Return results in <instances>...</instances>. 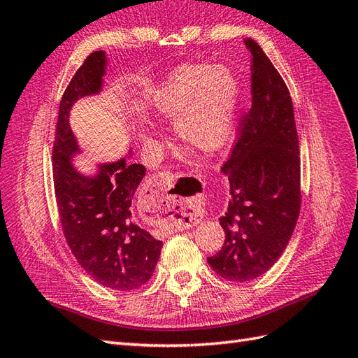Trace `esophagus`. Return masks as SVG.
<instances>
[{"label":"esophagus","instance_id":"1","mask_svg":"<svg viewBox=\"0 0 358 358\" xmlns=\"http://www.w3.org/2000/svg\"><path fill=\"white\" fill-rule=\"evenodd\" d=\"M176 175L169 171H161L158 175L152 176L144 192V203L150 218L162 220L164 217L169 220L179 221L183 224H189L197 215V209L194 208V196L176 194L173 196L169 192L173 183L176 180Z\"/></svg>","mask_w":358,"mask_h":358}]
</instances>
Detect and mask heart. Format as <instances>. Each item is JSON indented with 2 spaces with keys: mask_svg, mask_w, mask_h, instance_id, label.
<instances>
[{
  "mask_svg": "<svg viewBox=\"0 0 358 358\" xmlns=\"http://www.w3.org/2000/svg\"><path fill=\"white\" fill-rule=\"evenodd\" d=\"M239 83L223 64L188 63L171 71L150 96L159 120L171 122L176 137L201 155L224 148L234 127ZM138 138L146 141V135Z\"/></svg>",
  "mask_w": 358,
  "mask_h": 358,
  "instance_id": "1",
  "label": "heart"
}]
</instances>
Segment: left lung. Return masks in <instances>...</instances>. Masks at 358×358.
<instances>
[{"label": "left lung", "mask_w": 358, "mask_h": 358, "mask_svg": "<svg viewBox=\"0 0 358 358\" xmlns=\"http://www.w3.org/2000/svg\"><path fill=\"white\" fill-rule=\"evenodd\" d=\"M251 108L239 120L238 140L221 171L230 183L226 214L220 218L226 239L208 257L229 282H250L282 256L301 208V170L292 99L282 76L253 38Z\"/></svg>", "instance_id": "left-lung-1"}]
</instances>
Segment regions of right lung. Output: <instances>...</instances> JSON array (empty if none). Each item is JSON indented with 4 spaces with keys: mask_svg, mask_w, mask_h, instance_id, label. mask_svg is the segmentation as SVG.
Instances as JSON below:
<instances>
[{
    "mask_svg": "<svg viewBox=\"0 0 358 358\" xmlns=\"http://www.w3.org/2000/svg\"><path fill=\"white\" fill-rule=\"evenodd\" d=\"M105 67V52H92L63 93L52 149L54 189L67 245L84 271L105 287L132 291L149 282L162 248L132 215L131 203L146 169L122 158L84 176L71 164L80 148L69 111L80 98L102 90Z\"/></svg>",
    "mask_w": 358,
    "mask_h": 358,
    "instance_id": "add662e5",
    "label": "right lung"
}]
</instances>
